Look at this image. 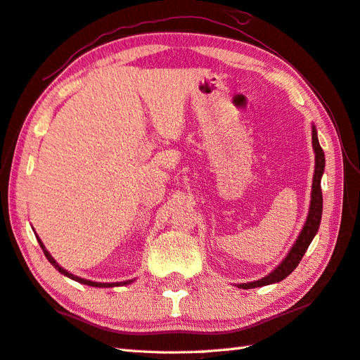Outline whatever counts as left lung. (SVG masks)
<instances>
[{
  "label": "left lung",
  "instance_id": "8db88e82",
  "mask_svg": "<svg viewBox=\"0 0 360 360\" xmlns=\"http://www.w3.org/2000/svg\"><path fill=\"white\" fill-rule=\"evenodd\" d=\"M311 129H312V148H314V155H316V167H314V176H312L309 212H308L307 221H304L303 224L302 232L298 233L295 243L292 244V248L289 249L286 257L283 258V262L275 267L271 274H267L266 277L255 281L240 283V285H236L238 288H243V289L262 288V286H267V285H272V283H278L281 280H285L288 275L298 266V263H300L304 252H307L311 241L314 240V236L319 232V226H320V221H322V210H323V196H322V187H320V181H322V176L325 172V153L319 143L317 129L314 124H312Z\"/></svg>",
  "mask_w": 360,
  "mask_h": 360
}]
</instances>
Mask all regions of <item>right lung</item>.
Returning <instances> with one entry per match:
<instances>
[{"instance_id": "obj_1", "label": "right lung", "mask_w": 360, "mask_h": 360, "mask_svg": "<svg viewBox=\"0 0 360 360\" xmlns=\"http://www.w3.org/2000/svg\"><path fill=\"white\" fill-rule=\"evenodd\" d=\"M37 236V240H38V243H40V246H41V249H43V252H44V255H46V258L49 259V263L56 267V269L60 272V274H63L65 277H68V278H71V280H74V281H79V283H82V285H88V286H94V288H114V286H127V285H129V283H133L134 280H127V281H116V283H101V281H91V280H86V278H82V277H77V275H74V274H71V272H68L66 269H63L62 266H60L56 259H53V257L49 254V250L44 248V244H43V241L40 240V236L38 235H35Z\"/></svg>"}]
</instances>
